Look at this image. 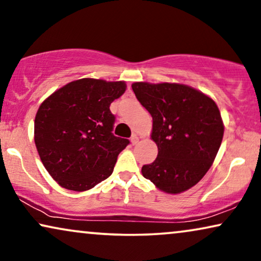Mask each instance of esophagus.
<instances>
[{
  "mask_svg": "<svg viewBox=\"0 0 261 261\" xmlns=\"http://www.w3.org/2000/svg\"><path fill=\"white\" fill-rule=\"evenodd\" d=\"M130 142H132V144H133V145H137L138 142H139V137H138V135L134 134L133 137L130 138Z\"/></svg>",
  "mask_w": 261,
  "mask_h": 261,
  "instance_id": "esophagus-1",
  "label": "esophagus"
}]
</instances>
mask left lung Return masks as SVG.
Wrapping results in <instances>:
<instances>
[{"label": "left lung", "mask_w": 261, "mask_h": 261, "mask_svg": "<svg viewBox=\"0 0 261 261\" xmlns=\"http://www.w3.org/2000/svg\"><path fill=\"white\" fill-rule=\"evenodd\" d=\"M139 102L151 114L154 162L141 173L165 194L189 190L208 172L223 139L224 124L215 101L179 83L132 84Z\"/></svg>", "instance_id": "obj_1"}]
</instances>
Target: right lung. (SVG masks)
<instances>
[{
	"instance_id": "1",
	"label": "right lung",
	"mask_w": 261,
	"mask_h": 261,
	"mask_svg": "<svg viewBox=\"0 0 261 261\" xmlns=\"http://www.w3.org/2000/svg\"><path fill=\"white\" fill-rule=\"evenodd\" d=\"M126 82L82 78L48 96L34 120V142L45 169L60 187L90 190L112 174L117 155L129 144L114 137L109 107Z\"/></svg>"
}]
</instances>
